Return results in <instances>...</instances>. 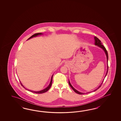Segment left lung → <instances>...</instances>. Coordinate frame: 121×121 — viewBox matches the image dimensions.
I'll return each mask as SVG.
<instances>
[{"instance_id":"left-lung-1","label":"left lung","mask_w":121,"mask_h":121,"mask_svg":"<svg viewBox=\"0 0 121 121\" xmlns=\"http://www.w3.org/2000/svg\"><path fill=\"white\" fill-rule=\"evenodd\" d=\"M94 40H95V45H97V46L99 47V48H102V49L103 50V51H104L105 52V55H106V58H107V72H106V74L105 75V77H106V76L107 75V73H108V52H107V51H106V50L105 49V47L103 45V44H102V43H101V42L100 40H99V39L97 38V37H94ZM103 80H103V82H102L101 83V84L100 85H99V86L98 87L97 89H96L95 90H93V91H95L96 90H97L98 89H99V88L101 86V85L102 84H103ZM69 86L71 87L72 89H73V90L74 91L75 93H77V94H85V93H81V92H79L78 91H77V90H76L75 89H74V88L73 87V86H72V85L71 84V83H70V82H69ZM92 92H93V91H92ZM88 92V93H90V92Z\"/></svg>"}]
</instances>
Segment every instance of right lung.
Wrapping results in <instances>:
<instances>
[{
	"label": "right lung",
	"instance_id": "1",
	"mask_svg": "<svg viewBox=\"0 0 121 121\" xmlns=\"http://www.w3.org/2000/svg\"><path fill=\"white\" fill-rule=\"evenodd\" d=\"M43 34L41 33H36L35 34H34L33 35H32V36L30 37L29 39H31V38H33V37H37V36H38V35H42ZM53 75L52 76V78H51V82H50V84H49V85H48V86L46 88H45L44 89V90H41V91H32V90H28V89H26V88L24 86H23L22 84V83H21L20 81L21 84V85L23 86V87L25 89H26V90H28V91H30V92H32V93H39V94H41V93H45V92H46L47 91H48V90H49V89H50V88H51V86H52V78H53Z\"/></svg>",
	"mask_w": 121,
	"mask_h": 121
}]
</instances>
